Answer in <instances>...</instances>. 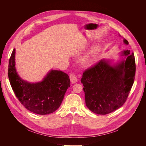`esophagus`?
I'll return each mask as SVG.
<instances>
[{
  "label": "esophagus",
  "instance_id": "34e87169",
  "mask_svg": "<svg viewBox=\"0 0 146 146\" xmlns=\"http://www.w3.org/2000/svg\"><path fill=\"white\" fill-rule=\"evenodd\" d=\"M70 80L71 82V83H76L77 81H78V79H77V77L76 76V75L72 72L70 75Z\"/></svg>",
  "mask_w": 146,
  "mask_h": 146
}]
</instances>
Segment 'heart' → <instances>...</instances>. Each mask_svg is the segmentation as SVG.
I'll list each match as a JSON object with an SVG mask.
<instances>
[{
    "instance_id": "1",
    "label": "heart",
    "mask_w": 146,
    "mask_h": 146,
    "mask_svg": "<svg viewBox=\"0 0 146 146\" xmlns=\"http://www.w3.org/2000/svg\"><path fill=\"white\" fill-rule=\"evenodd\" d=\"M100 49L98 47H95L89 53V56H86L83 59V63L86 66H89L91 64H92L93 62L95 60L96 56H97V53H98Z\"/></svg>"
}]
</instances>
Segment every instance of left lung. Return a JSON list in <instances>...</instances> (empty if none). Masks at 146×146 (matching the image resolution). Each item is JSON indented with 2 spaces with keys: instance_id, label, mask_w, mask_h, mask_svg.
Returning a JSON list of instances; mask_svg holds the SVG:
<instances>
[{
  "instance_id": "left-lung-1",
  "label": "left lung",
  "mask_w": 146,
  "mask_h": 146,
  "mask_svg": "<svg viewBox=\"0 0 146 146\" xmlns=\"http://www.w3.org/2000/svg\"><path fill=\"white\" fill-rule=\"evenodd\" d=\"M126 44L129 42L124 39ZM125 60L111 65L101 60L84 71L81 82L83 85L87 107L98 115L115 111L124 104L134 83L136 65L134 53L122 52Z\"/></svg>"
}]
</instances>
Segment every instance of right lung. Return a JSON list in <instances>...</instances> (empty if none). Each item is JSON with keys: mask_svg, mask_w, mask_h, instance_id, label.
<instances>
[{"mask_svg": "<svg viewBox=\"0 0 146 146\" xmlns=\"http://www.w3.org/2000/svg\"><path fill=\"white\" fill-rule=\"evenodd\" d=\"M15 49L9 61L8 75L12 88L27 110L47 115L56 111L61 106L65 93L70 86L68 75L61 71L51 70L41 82L30 83L22 80L15 68Z\"/></svg>", "mask_w": 146, "mask_h": 146, "instance_id": "obj_1", "label": "right lung"}]
</instances>
